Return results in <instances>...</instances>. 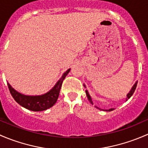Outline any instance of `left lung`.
Masks as SVG:
<instances>
[{
  "mask_svg": "<svg viewBox=\"0 0 148 148\" xmlns=\"http://www.w3.org/2000/svg\"><path fill=\"white\" fill-rule=\"evenodd\" d=\"M137 84H138V82H136V83L135 84H134V86H132V89H131V90H130V92L129 93L127 94V98H126L127 100L128 99H130V98L131 97V96H132V95H133L134 92H135V89H136V87H137ZM86 96H87V98H88V99H89V102H90L91 104H93V102H92V99H91V97L89 96V93H88V92H87V91H86ZM97 108H98V107H97ZM98 109H99V108H98ZM99 110H100V109H99ZM112 110H114V109H113V108H111V109H110V110H107V111L110 112V111H112ZM106 111H107V110H106Z\"/></svg>",
  "mask_w": 148,
  "mask_h": 148,
  "instance_id": "8db88e82",
  "label": "left lung"
}]
</instances>
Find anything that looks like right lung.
<instances>
[{"mask_svg":"<svg viewBox=\"0 0 148 148\" xmlns=\"http://www.w3.org/2000/svg\"><path fill=\"white\" fill-rule=\"evenodd\" d=\"M69 71L70 69L63 74L62 78L53 86V89L45 95H40V96H26V95H21L19 92H16L8 83V89L13 99L22 107L31 111H43V110H46L51 107L56 102L59 97L63 80L64 79L66 76L68 74Z\"/></svg>","mask_w":148,"mask_h":148,"instance_id":"1","label":"right lung"}]
</instances>
